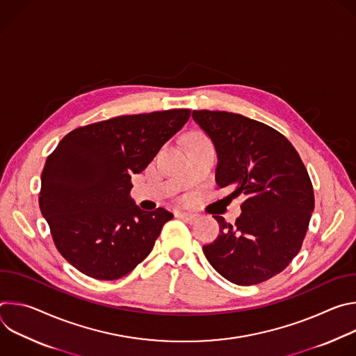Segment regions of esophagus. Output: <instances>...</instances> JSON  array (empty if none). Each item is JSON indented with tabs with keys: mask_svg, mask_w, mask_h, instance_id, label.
Returning a JSON list of instances; mask_svg holds the SVG:
<instances>
[{
	"mask_svg": "<svg viewBox=\"0 0 356 356\" xmlns=\"http://www.w3.org/2000/svg\"><path fill=\"white\" fill-rule=\"evenodd\" d=\"M176 217L181 218L183 221H186L188 224H194L198 220V217L195 214H191V213H176Z\"/></svg>",
	"mask_w": 356,
	"mask_h": 356,
	"instance_id": "1",
	"label": "esophagus"
}]
</instances>
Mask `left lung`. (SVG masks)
I'll return each instance as SVG.
<instances>
[{
	"instance_id": "1",
	"label": "left lung",
	"mask_w": 356,
	"mask_h": 356,
	"mask_svg": "<svg viewBox=\"0 0 356 356\" xmlns=\"http://www.w3.org/2000/svg\"><path fill=\"white\" fill-rule=\"evenodd\" d=\"M191 117L214 143L218 187L243 198L234 225L214 216L220 234L202 252L231 283H262L289 266L306 236L314 211L307 169L287 138L266 124L227 111Z\"/></svg>"
}]
</instances>
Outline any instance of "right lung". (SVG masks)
<instances>
[{"label":"right lung","instance_id":"1","mask_svg":"<svg viewBox=\"0 0 356 356\" xmlns=\"http://www.w3.org/2000/svg\"><path fill=\"white\" fill-rule=\"evenodd\" d=\"M190 113L155 111L80 127L47 156L39 207L60 255L77 270L115 280L149 255L173 214L140 210L129 195L131 176L146 169Z\"/></svg>","mask_w":356,"mask_h":356}]
</instances>
